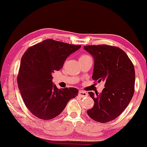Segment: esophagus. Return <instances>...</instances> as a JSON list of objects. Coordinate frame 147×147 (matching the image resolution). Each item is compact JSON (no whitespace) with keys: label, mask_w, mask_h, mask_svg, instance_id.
I'll use <instances>...</instances> for the list:
<instances>
[{"label":"esophagus","mask_w":147,"mask_h":147,"mask_svg":"<svg viewBox=\"0 0 147 147\" xmlns=\"http://www.w3.org/2000/svg\"><path fill=\"white\" fill-rule=\"evenodd\" d=\"M79 95L81 96V97H86V96H88V94L83 90H79Z\"/></svg>","instance_id":"esophagus-1"}]
</instances>
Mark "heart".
Returning a JSON list of instances; mask_svg holds the SVG:
<instances>
[{"instance_id": "1", "label": "heart", "mask_w": 147, "mask_h": 147, "mask_svg": "<svg viewBox=\"0 0 147 147\" xmlns=\"http://www.w3.org/2000/svg\"><path fill=\"white\" fill-rule=\"evenodd\" d=\"M90 57L88 55H82L79 58V59H87V58H89Z\"/></svg>"}]
</instances>
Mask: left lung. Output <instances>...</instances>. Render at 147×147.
Returning <instances> with one entry per match:
<instances>
[{"label":"left lung","mask_w":147,"mask_h":147,"mask_svg":"<svg viewBox=\"0 0 147 147\" xmlns=\"http://www.w3.org/2000/svg\"><path fill=\"white\" fill-rule=\"evenodd\" d=\"M83 48L94 61L92 79L105 83L100 94L88 92L94 104L87 114L101 123L111 121L124 111L133 97L134 66L126 53L119 47L98 45Z\"/></svg>","instance_id":"obj_1"}]
</instances>
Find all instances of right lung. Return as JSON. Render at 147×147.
<instances>
[{"label":"right lung","instance_id":"obj_1","mask_svg":"<svg viewBox=\"0 0 147 147\" xmlns=\"http://www.w3.org/2000/svg\"><path fill=\"white\" fill-rule=\"evenodd\" d=\"M81 45L45 40L26 50L21 58L18 84L23 100L31 113L42 120L57 117L69 100L78 96L76 88L59 89L52 82L66 59Z\"/></svg>","mask_w":147,"mask_h":147}]
</instances>
